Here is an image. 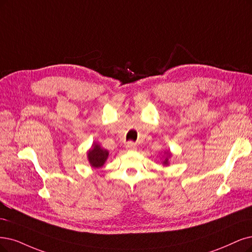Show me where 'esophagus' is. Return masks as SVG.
<instances>
[{
	"label": "esophagus",
	"mask_w": 252,
	"mask_h": 252,
	"mask_svg": "<svg viewBox=\"0 0 252 252\" xmlns=\"http://www.w3.org/2000/svg\"><path fill=\"white\" fill-rule=\"evenodd\" d=\"M126 150H128V151H134V150H136L137 144L135 142H133V141H128L126 143Z\"/></svg>",
	"instance_id": "esophagus-1"
}]
</instances>
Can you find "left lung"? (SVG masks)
Returning a JSON list of instances; mask_svg holds the SVG:
<instances>
[{
  "mask_svg": "<svg viewBox=\"0 0 252 252\" xmlns=\"http://www.w3.org/2000/svg\"><path fill=\"white\" fill-rule=\"evenodd\" d=\"M169 156H170V154H168V157H169ZM163 163H164L165 165H167V164H168V159H167V158H166V160H165V161H164Z\"/></svg>",
  "mask_w": 252,
  "mask_h": 252,
  "instance_id": "8db88e82",
  "label": "left lung"
}]
</instances>
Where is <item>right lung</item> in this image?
<instances>
[{
	"instance_id": "add662e5",
	"label": "right lung",
	"mask_w": 252,
	"mask_h": 252,
	"mask_svg": "<svg viewBox=\"0 0 252 252\" xmlns=\"http://www.w3.org/2000/svg\"><path fill=\"white\" fill-rule=\"evenodd\" d=\"M108 152L104 148H101L99 145L94 144L92 146V150L88 153V160L93 168H98L104 165L105 161L108 158Z\"/></svg>"
}]
</instances>
